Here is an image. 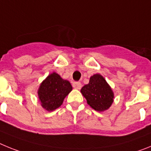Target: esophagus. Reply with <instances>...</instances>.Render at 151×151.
<instances>
[{"label":"esophagus","instance_id":"esophagus-1","mask_svg":"<svg viewBox=\"0 0 151 151\" xmlns=\"http://www.w3.org/2000/svg\"><path fill=\"white\" fill-rule=\"evenodd\" d=\"M73 88L76 89H80L81 88H82V84H81V82H73Z\"/></svg>","mask_w":151,"mask_h":151}]
</instances>
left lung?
Masks as SVG:
<instances>
[{
    "label": "left lung",
    "mask_w": 151,
    "mask_h": 151,
    "mask_svg": "<svg viewBox=\"0 0 151 151\" xmlns=\"http://www.w3.org/2000/svg\"><path fill=\"white\" fill-rule=\"evenodd\" d=\"M81 93L88 104L98 112L108 110L114 101V93L111 87L106 79L97 73L90 77L88 84L82 88Z\"/></svg>",
    "instance_id": "8db88e82"
}]
</instances>
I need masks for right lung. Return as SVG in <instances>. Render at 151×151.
I'll use <instances>...</instances> for the list:
<instances>
[{
  "label": "right lung",
  "instance_id": "obj_1",
  "mask_svg": "<svg viewBox=\"0 0 151 151\" xmlns=\"http://www.w3.org/2000/svg\"><path fill=\"white\" fill-rule=\"evenodd\" d=\"M73 90L70 82L54 72L41 82L38 90L41 106L47 111H54L63 103L65 97Z\"/></svg>",
  "mask_w": 151,
  "mask_h": 151
}]
</instances>
